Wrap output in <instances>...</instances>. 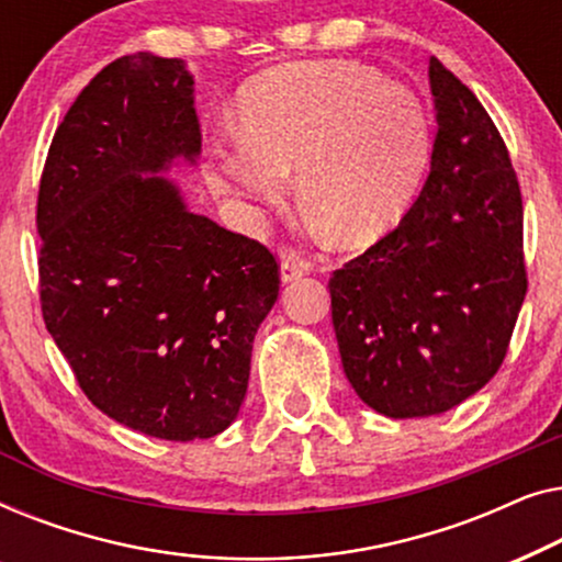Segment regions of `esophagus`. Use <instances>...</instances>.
Masks as SVG:
<instances>
[{"mask_svg": "<svg viewBox=\"0 0 562 562\" xmlns=\"http://www.w3.org/2000/svg\"><path fill=\"white\" fill-rule=\"evenodd\" d=\"M304 273H310V263L299 256H294V252H283L281 256V281L291 283V281L302 279Z\"/></svg>", "mask_w": 562, "mask_h": 562, "instance_id": "esophagus-1", "label": "esophagus"}]
</instances>
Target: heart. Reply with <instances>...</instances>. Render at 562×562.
<instances>
[{"instance_id":"b5f03b06","label":"heart","mask_w":562,"mask_h":562,"mask_svg":"<svg viewBox=\"0 0 562 562\" xmlns=\"http://www.w3.org/2000/svg\"><path fill=\"white\" fill-rule=\"evenodd\" d=\"M237 125L206 145L204 176L235 217L258 227L289 196L333 243L366 248L409 210L432 153L425 104L356 60H302L260 74L237 97Z\"/></svg>"}]
</instances>
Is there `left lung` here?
I'll return each instance as SVG.
<instances>
[{
	"label": "left lung",
	"mask_w": 562,
	"mask_h": 562,
	"mask_svg": "<svg viewBox=\"0 0 562 562\" xmlns=\"http://www.w3.org/2000/svg\"><path fill=\"white\" fill-rule=\"evenodd\" d=\"M437 135L417 202L329 279L350 386L383 417H432L504 363L527 294L521 194L488 112L429 58Z\"/></svg>",
	"instance_id": "obj_1"
}]
</instances>
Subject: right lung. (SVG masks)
Here are the masks:
<instances>
[{"mask_svg": "<svg viewBox=\"0 0 562 562\" xmlns=\"http://www.w3.org/2000/svg\"><path fill=\"white\" fill-rule=\"evenodd\" d=\"M199 153L194 76L140 50L76 97L37 194L45 327L97 409L173 442L233 425L279 299L273 252L164 176Z\"/></svg>", "mask_w": 562, "mask_h": 562, "instance_id": "add662e5", "label": "right lung"}]
</instances>
